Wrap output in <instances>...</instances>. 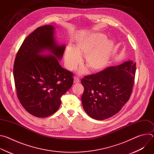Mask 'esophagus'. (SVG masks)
Returning <instances> with one entry per match:
<instances>
[{"instance_id":"34e87169","label":"esophagus","mask_w":154,"mask_h":154,"mask_svg":"<svg viewBox=\"0 0 154 154\" xmlns=\"http://www.w3.org/2000/svg\"><path fill=\"white\" fill-rule=\"evenodd\" d=\"M80 82V79L77 77H74V83H79Z\"/></svg>"}]
</instances>
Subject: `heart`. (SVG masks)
I'll list each match as a JSON object with an SVG mask.
<instances>
[{
	"mask_svg": "<svg viewBox=\"0 0 154 154\" xmlns=\"http://www.w3.org/2000/svg\"><path fill=\"white\" fill-rule=\"evenodd\" d=\"M105 38L102 33H92L78 42L74 48L68 47L64 53L68 69H74L81 61L80 56L85 55L84 63L91 72L103 70L108 64L115 49L114 42ZM85 71V68H81L79 73L83 74Z\"/></svg>",
	"mask_w": 154,
	"mask_h": 154,
	"instance_id": "b5f03b06",
	"label": "heart"
}]
</instances>
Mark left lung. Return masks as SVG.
I'll return each mask as SVG.
<instances>
[{"label":"left lung","mask_w":154,"mask_h":154,"mask_svg":"<svg viewBox=\"0 0 154 154\" xmlns=\"http://www.w3.org/2000/svg\"><path fill=\"white\" fill-rule=\"evenodd\" d=\"M135 71L136 63L129 60L82 79V102L88 115L103 120L118 113L132 92Z\"/></svg>","instance_id":"left-lung-1"}]
</instances>
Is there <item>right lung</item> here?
Wrapping results in <instances>:
<instances>
[{"label": "right lung", "mask_w": 154, "mask_h": 154, "mask_svg": "<svg viewBox=\"0 0 154 154\" xmlns=\"http://www.w3.org/2000/svg\"><path fill=\"white\" fill-rule=\"evenodd\" d=\"M54 30L52 25L34 30L22 44L14 63L19 102L27 112L38 118L48 117L58 110L61 96L74 82L73 74L59 64L66 47L57 42Z\"/></svg>", "instance_id": "add662e5"}]
</instances>
